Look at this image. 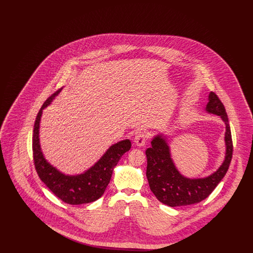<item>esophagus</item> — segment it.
I'll return each mask as SVG.
<instances>
[{"label":"esophagus","mask_w":253,"mask_h":253,"mask_svg":"<svg viewBox=\"0 0 253 253\" xmlns=\"http://www.w3.org/2000/svg\"><path fill=\"white\" fill-rule=\"evenodd\" d=\"M147 141V134L144 132H138L134 136V143L138 147L144 146Z\"/></svg>","instance_id":"esophagus-1"}]
</instances>
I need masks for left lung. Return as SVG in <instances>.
<instances>
[{
  "instance_id": "8db88e82",
  "label": "left lung",
  "mask_w": 253,
  "mask_h": 253,
  "mask_svg": "<svg viewBox=\"0 0 253 253\" xmlns=\"http://www.w3.org/2000/svg\"><path fill=\"white\" fill-rule=\"evenodd\" d=\"M207 112L220 116L226 124V157L215 172L205 178L191 179L183 176L170 158L166 139L158 134L152 140V147L146 150V175L151 191L157 199L169 207L196 204L206 199L216 188L229 169L233 145L226 109L215 93L211 92Z\"/></svg>"
}]
</instances>
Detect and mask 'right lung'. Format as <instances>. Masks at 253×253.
Segmentation results:
<instances>
[{
    "label": "right lung",
    "mask_w": 253,
    "mask_h": 253,
    "mask_svg": "<svg viewBox=\"0 0 253 253\" xmlns=\"http://www.w3.org/2000/svg\"><path fill=\"white\" fill-rule=\"evenodd\" d=\"M61 89L49 96L37 115L33 130L32 150L37 173L49 190L64 203L82 205L94 202L104 193L114 168L121 157L131 149V141L125 139L112 145L96 164L78 175H65L51 166L41 150L39 129L42 110L58 96Z\"/></svg>",
    "instance_id": "1"
}]
</instances>
